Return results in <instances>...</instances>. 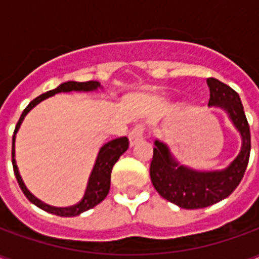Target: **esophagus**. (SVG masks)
I'll return each mask as SVG.
<instances>
[{"mask_svg": "<svg viewBox=\"0 0 259 259\" xmlns=\"http://www.w3.org/2000/svg\"><path fill=\"white\" fill-rule=\"evenodd\" d=\"M143 133H144V127H143L141 124H137L135 129L130 132V135H129L130 147H135L137 143L143 141Z\"/></svg>", "mask_w": 259, "mask_h": 259, "instance_id": "obj_1", "label": "esophagus"}]
</instances>
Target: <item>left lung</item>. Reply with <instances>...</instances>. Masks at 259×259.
I'll list each match as a JSON object with an SVG mask.
<instances>
[{"label":"left lung","mask_w":259,"mask_h":259,"mask_svg":"<svg viewBox=\"0 0 259 259\" xmlns=\"http://www.w3.org/2000/svg\"><path fill=\"white\" fill-rule=\"evenodd\" d=\"M209 87L208 107L222 109L241 137V148L229 166L221 170L200 172L180 165L168 144L154 141L150 176L161 197L185 209L213 205L232 194L244 176L251 151L250 126L239 94L218 79H206Z\"/></svg>","instance_id":"left-lung-1"}]
</instances>
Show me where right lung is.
Returning a JSON list of instances; mask_svg holds the SVG:
<instances>
[{"instance_id":"obj_1","label":"right lung","mask_w":259,"mask_h":259,"mask_svg":"<svg viewBox=\"0 0 259 259\" xmlns=\"http://www.w3.org/2000/svg\"><path fill=\"white\" fill-rule=\"evenodd\" d=\"M98 89H101V84H100V81H96V80H90V81H73V80L65 81L62 84H59L57 89L47 91V93H44L41 96L34 98L26 107L23 113L20 115L19 122H18L16 127H15L14 136H12V165H14V172L15 176H16V180H18L19 187L23 191V194L26 195V198L30 201L31 204H34L38 208H41L42 211L48 212V213H54L57 217L64 218L77 217L80 213L89 211L91 208L98 205L101 201H104V198L109 193L111 172H112L113 165L116 163L119 157L129 148V140H127V137H119V139L108 141L107 144H104L100 148L98 154H97L96 162H94L93 170H91L90 176H89V182H87V187H85L83 198L77 204H74L72 206L58 208V206L48 205L46 202H42L41 200H38L37 197H34L30 191L27 190V187L23 183V179H22V176L19 174V169H18V165H16V159H15V140H16V133L19 132L20 124L23 122L26 115L30 112L37 104L44 101L48 97H53L55 94H58V93H70V91H85L87 93V91H94L98 90Z\"/></svg>"}]
</instances>
